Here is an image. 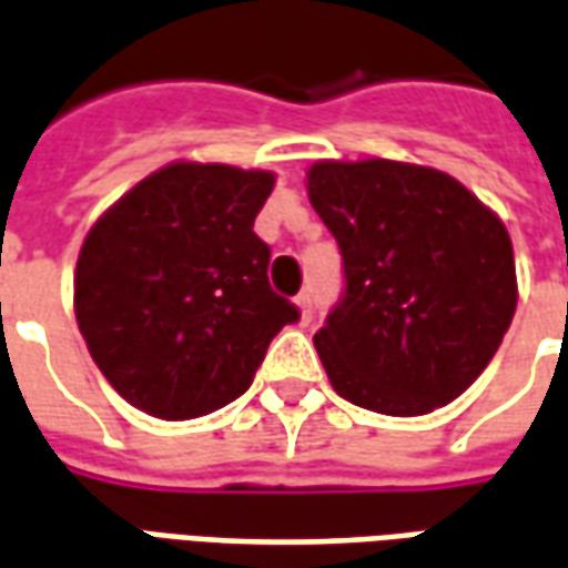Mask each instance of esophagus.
<instances>
[{"mask_svg": "<svg viewBox=\"0 0 568 568\" xmlns=\"http://www.w3.org/2000/svg\"><path fill=\"white\" fill-rule=\"evenodd\" d=\"M295 304L297 310H301V320L307 322L310 316H313V295H310V288H304V292L295 297Z\"/></svg>", "mask_w": 568, "mask_h": 568, "instance_id": "obj_1", "label": "esophagus"}]
</instances>
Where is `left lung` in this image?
<instances>
[{
    "label": "left lung",
    "mask_w": 568,
    "mask_h": 568,
    "mask_svg": "<svg viewBox=\"0 0 568 568\" xmlns=\"http://www.w3.org/2000/svg\"><path fill=\"white\" fill-rule=\"evenodd\" d=\"M307 194L344 255V301L313 337L334 393L386 417L450 405L517 310L499 215L453 175L386 158L316 161Z\"/></svg>",
    "instance_id": "obj_1"
}]
</instances>
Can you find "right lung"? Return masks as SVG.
I'll return each instance as SVG.
<instances>
[{
    "label": "right lung",
    "mask_w": 568,
    "mask_h": 568,
    "mask_svg": "<svg viewBox=\"0 0 568 568\" xmlns=\"http://www.w3.org/2000/svg\"><path fill=\"white\" fill-rule=\"evenodd\" d=\"M271 170L175 161L93 222L75 264V320L115 393L158 419H194L246 393L295 304L267 283L252 231Z\"/></svg>",
    "instance_id": "right-lung-1"
}]
</instances>
